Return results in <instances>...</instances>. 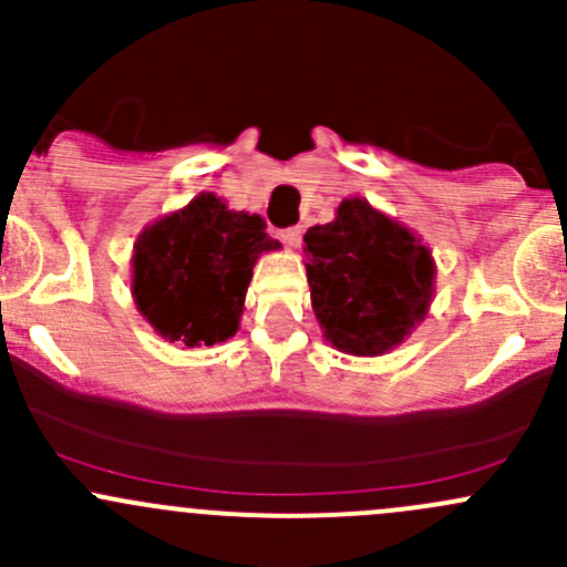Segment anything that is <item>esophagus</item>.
Wrapping results in <instances>:
<instances>
[{
  "label": "esophagus",
  "instance_id": "esophagus-1",
  "mask_svg": "<svg viewBox=\"0 0 567 567\" xmlns=\"http://www.w3.org/2000/svg\"><path fill=\"white\" fill-rule=\"evenodd\" d=\"M301 236H305V230H301V227H288V230L279 233V241H282L285 247L296 249L301 244Z\"/></svg>",
  "mask_w": 567,
  "mask_h": 567
}]
</instances>
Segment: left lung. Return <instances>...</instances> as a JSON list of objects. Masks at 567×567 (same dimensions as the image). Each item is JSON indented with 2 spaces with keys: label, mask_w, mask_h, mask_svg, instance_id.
<instances>
[{
  "label": "left lung",
  "mask_w": 567,
  "mask_h": 567,
  "mask_svg": "<svg viewBox=\"0 0 567 567\" xmlns=\"http://www.w3.org/2000/svg\"><path fill=\"white\" fill-rule=\"evenodd\" d=\"M305 244L312 310L334 348L381 357L425 318L431 251L364 199H342L337 219L310 227Z\"/></svg>",
  "instance_id": "8db88e82"
}]
</instances>
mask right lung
I'll return each instance as SVG.
<instances>
[{"instance_id": "obj_1", "label": "right lung", "mask_w": 567, "mask_h": 567, "mask_svg": "<svg viewBox=\"0 0 567 567\" xmlns=\"http://www.w3.org/2000/svg\"><path fill=\"white\" fill-rule=\"evenodd\" d=\"M277 247L260 216L236 214L214 194H199L136 241V307L169 342H225L238 329L251 266Z\"/></svg>"}]
</instances>
